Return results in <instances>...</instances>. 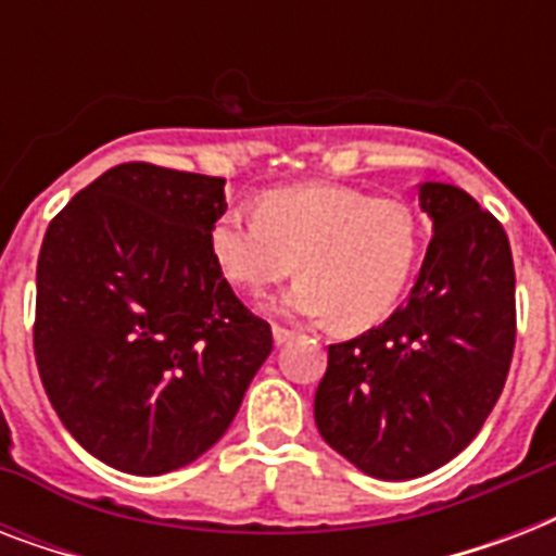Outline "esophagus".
I'll return each mask as SVG.
<instances>
[{
	"instance_id": "1",
	"label": "esophagus",
	"mask_w": 556,
	"mask_h": 556,
	"mask_svg": "<svg viewBox=\"0 0 556 556\" xmlns=\"http://www.w3.org/2000/svg\"><path fill=\"white\" fill-rule=\"evenodd\" d=\"M291 340H294V331L282 329V326H274V343H277V346H286Z\"/></svg>"
}]
</instances>
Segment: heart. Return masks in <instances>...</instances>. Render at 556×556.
I'll use <instances>...</instances> for the list:
<instances>
[{
  "label": "heart",
  "mask_w": 556,
  "mask_h": 556,
  "mask_svg": "<svg viewBox=\"0 0 556 556\" xmlns=\"http://www.w3.org/2000/svg\"><path fill=\"white\" fill-rule=\"evenodd\" d=\"M210 251L225 279L248 291H265L296 268L305 277L279 296V312L364 329L404 294L421 222L406 201L352 187H282L265 192L256 213L227 207L210 230Z\"/></svg>",
  "instance_id": "b5f03b06"
}]
</instances>
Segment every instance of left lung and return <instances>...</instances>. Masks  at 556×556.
<instances>
[{
	"mask_svg": "<svg viewBox=\"0 0 556 556\" xmlns=\"http://www.w3.org/2000/svg\"><path fill=\"white\" fill-rule=\"evenodd\" d=\"M432 239L413 291L378 329L329 346L314 421L331 450L387 482L456 458L508 378L517 305L508 236L473 195L418 185Z\"/></svg>",
	"mask_w": 556,
	"mask_h": 556,
	"instance_id": "left-lung-1",
	"label": "left lung"
}]
</instances>
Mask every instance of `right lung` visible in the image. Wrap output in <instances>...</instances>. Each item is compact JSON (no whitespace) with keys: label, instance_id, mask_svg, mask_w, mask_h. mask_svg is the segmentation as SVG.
Returning a JSON list of instances; mask_svg holds the SVG:
<instances>
[{"label":"right lung","instance_id":"1","mask_svg":"<svg viewBox=\"0 0 556 556\" xmlns=\"http://www.w3.org/2000/svg\"><path fill=\"white\" fill-rule=\"evenodd\" d=\"M225 210V178L121 164L48 225L39 378L65 430L115 470L161 476L204 456L274 349L210 251Z\"/></svg>","mask_w":556,"mask_h":556}]
</instances>
